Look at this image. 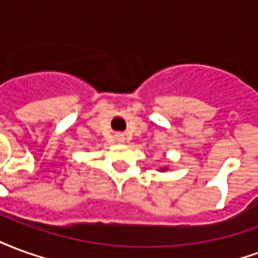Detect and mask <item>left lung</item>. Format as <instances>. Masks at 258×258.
<instances>
[{"label":"left lung","mask_w":258,"mask_h":258,"mask_svg":"<svg viewBox=\"0 0 258 258\" xmlns=\"http://www.w3.org/2000/svg\"><path fill=\"white\" fill-rule=\"evenodd\" d=\"M160 170H163V171H166V170H167V168L164 167V168H160Z\"/></svg>","instance_id":"left-lung-1"}]
</instances>
